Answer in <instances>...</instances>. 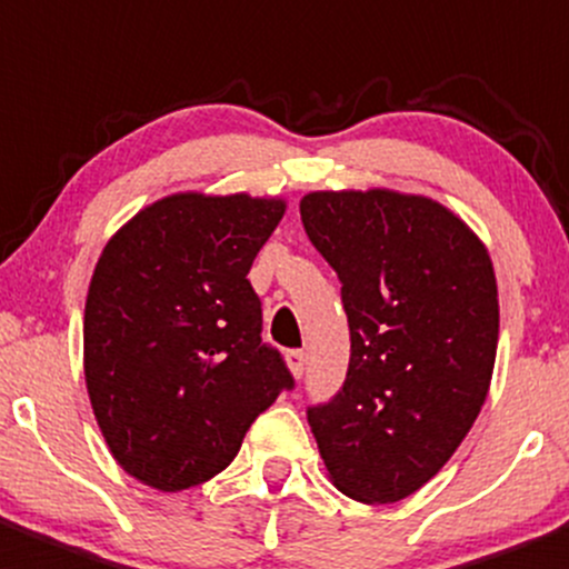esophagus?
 Wrapping results in <instances>:
<instances>
[{
  "label": "esophagus",
  "mask_w": 569,
  "mask_h": 569,
  "mask_svg": "<svg viewBox=\"0 0 569 569\" xmlns=\"http://www.w3.org/2000/svg\"><path fill=\"white\" fill-rule=\"evenodd\" d=\"M286 363H289V369L295 372V378H302V372H306V352L289 350L286 352Z\"/></svg>",
  "instance_id": "obj_1"
}]
</instances>
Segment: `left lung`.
<instances>
[{"label": "left lung", "mask_w": 569, "mask_h": 569, "mask_svg": "<svg viewBox=\"0 0 569 569\" xmlns=\"http://www.w3.org/2000/svg\"><path fill=\"white\" fill-rule=\"evenodd\" d=\"M302 228L341 283L350 367L308 406L328 476L347 498L397 503L470 433L498 352L487 247L456 213L397 191H313Z\"/></svg>", "instance_id": "obj_1"}]
</instances>
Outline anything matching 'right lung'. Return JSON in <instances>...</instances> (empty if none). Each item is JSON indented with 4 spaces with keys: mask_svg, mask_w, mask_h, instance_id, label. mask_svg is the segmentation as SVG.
<instances>
[{
    "mask_svg": "<svg viewBox=\"0 0 569 569\" xmlns=\"http://www.w3.org/2000/svg\"><path fill=\"white\" fill-rule=\"evenodd\" d=\"M283 200L163 197L104 244L86 300V386L113 459L180 492L222 472L280 391L295 389L261 339L247 272Z\"/></svg>",
    "mask_w": 569,
    "mask_h": 569,
    "instance_id": "add662e5",
    "label": "right lung"
}]
</instances>
